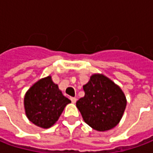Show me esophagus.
<instances>
[{"label": "esophagus", "instance_id": "1", "mask_svg": "<svg viewBox=\"0 0 153 153\" xmlns=\"http://www.w3.org/2000/svg\"><path fill=\"white\" fill-rule=\"evenodd\" d=\"M70 100H71V101H72V103H74L76 102V100H77V99L75 98V97H70Z\"/></svg>", "mask_w": 153, "mask_h": 153}]
</instances>
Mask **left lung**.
<instances>
[{
  "instance_id": "left-lung-1",
  "label": "left lung",
  "mask_w": 153,
  "mask_h": 153,
  "mask_svg": "<svg viewBox=\"0 0 153 153\" xmlns=\"http://www.w3.org/2000/svg\"><path fill=\"white\" fill-rule=\"evenodd\" d=\"M85 96L76 106L87 124L96 131H105L120 122L126 106L123 91L106 76L94 74L83 86Z\"/></svg>"
}]
</instances>
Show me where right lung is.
I'll return each mask as SVG.
<instances>
[{
	"mask_svg": "<svg viewBox=\"0 0 153 153\" xmlns=\"http://www.w3.org/2000/svg\"><path fill=\"white\" fill-rule=\"evenodd\" d=\"M71 102L66 98L52 77L42 78L36 82L25 94L24 108L28 120L41 128H49L56 123Z\"/></svg>",
	"mask_w": 153,
	"mask_h": 153,
	"instance_id": "obj_1",
	"label": "right lung"
}]
</instances>
